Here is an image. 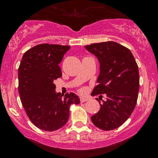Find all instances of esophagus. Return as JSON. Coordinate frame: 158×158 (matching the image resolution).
<instances>
[{
  "label": "esophagus",
  "instance_id": "1",
  "mask_svg": "<svg viewBox=\"0 0 158 158\" xmlns=\"http://www.w3.org/2000/svg\"><path fill=\"white\" fill-rule=\"evenodd\" d=\"M89 98H85V97H81L80 98V102H85L88 101Z\"/></svg>",
  "mask_w": 158,
  "mask_h": 158
}]
</instances>
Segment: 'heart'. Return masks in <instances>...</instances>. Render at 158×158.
I'll list each match as a JSON object with an SVG mask.
<instances>
[{"label":"heart","instance_id":"1","mask_svg":"<svg viewBox=\"0 0 158 158\" xmlns=\"http://www.w3.org/2000/svg\"><path fill=\"white\" fill-rule=\"evenodd\" d=\"M83 91H84V89H81V92H83Z\"/></svg>","mask_w":158,"mask_h":158}]
</instances>
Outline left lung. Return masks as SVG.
I'll use <instances>...</instances> for the list:
<instances>
[{
	"label": "left lung",
	"mask_w": 158,
	"mask_h": 158,
	"mask_svg": "<svg viewBox=\"0 0 158 158\" xmlns=\"http://www.w3.org/2000/svg\"><path fill=\"white\" fill-rule=\"evenodd\" d=\"M85 48L98 58L100 73L92 95L106 99L91 117L97 128H118L125 123L136 106L139 91V72L134 56L127 47L113 41L92 44ZM97 101L100 103L98 98Z\"/></svg>",
	"instance_id": "1"
}]
</instances>
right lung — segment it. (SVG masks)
I'll list each match as a JSON object with an SVG mask.
<instances>
[{
    "instance_id": "obj_1",
    "label": "right lung",
    "mask_w": 158,
    "mask_h": 158,
    "mask_svg": "<svg viewBox=\"0 0 158 158\" xmlns=\"http://www.w3.org/2000/svg\"><path fill=\"white\" fill-rule=\"evenodd\" d=\"M69 46L43 44L28 49L18 69V92L32 123L41 130L53 131L66 125L69 108L79 104L76 94L56 92L54 80L62 76L60 64Z\"/></svg>"
}]
</instances>
